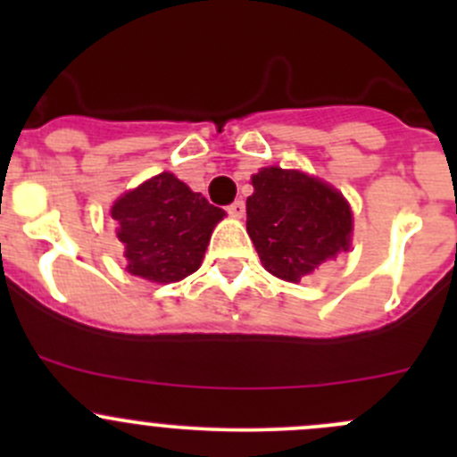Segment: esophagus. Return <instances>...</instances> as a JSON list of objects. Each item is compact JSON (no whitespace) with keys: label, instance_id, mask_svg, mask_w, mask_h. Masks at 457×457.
Masks as SVG:
<instances>
[{"label":"esophagus","instance_id":"esophagus-1","mask_svg":"<svg viewBox=\"0 0 457 457\" xmlns=\"http://www.w3.org/2000/svg\"><path fill=\"white\" fill-rule=\"evenodd\" d=\"M228 214L229 216H237V219H241V216L245 214V203H243L241 199L234 201L232 205H228Z\"/></svg>","mask_w":457,"mask_h":457}]
</instances>
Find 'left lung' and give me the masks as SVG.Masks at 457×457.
I'll use <instances>...</instances> for the list:
<instances>
[{
	"mask_svg": "<svg viewBox=\"0 0 457 457\" xmlns=\"http://www.w3.org/2000/svg\"><path fill=\"white\" fill-rule=\"evenodd\" d=\"M247 234L262 267L298 283L349 250L352 210L340 192L298 170L262 168L252 177Z\"/></svg>",
	"mask_w": 457,
	"mask_h": 457,
	"instance_id": "1",
	"label": "left lung"
}]
</instances>
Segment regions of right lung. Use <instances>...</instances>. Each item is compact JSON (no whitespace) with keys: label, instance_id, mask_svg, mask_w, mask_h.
<instances>
[{"label":"right lung","instance_id":"right-lung-1","mask_svg":"<svg viewBox=\"0 0 457 457\" xmlns=\"http://www.w3.org/2000/svg\"><path fill=\"white\" fill-rule=\"evenodd\" d=\"M110 214L126 247V270L152 283H174L199 270L225 212L163 172L123 195Z\"/></svg>","mask_w":457,"mask_h":457}]
</instances>
